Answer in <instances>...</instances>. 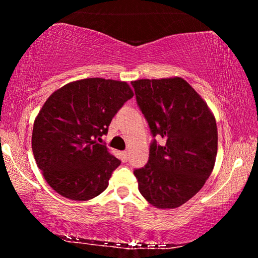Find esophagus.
I'll return each mask as SVG.
<instances>
[{
    "label": "esophagus",
    "mask_w": 258,
    "mask_h": 258,
    "mask_svg": "<svg viewBox=\"0 0 258 258\" xmlns=\"http://www.w3.org/2000/svg\"><path fill=\"white\" fill-rule=\"evenodd\" d=\"M123 158L124 160L128 159V151H123Z\"/></svg>",
    "instance_id": "1"
}]
</instances>
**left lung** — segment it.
I'll list each match as a JSON object with an SVG mask.
<instances>
[{
	"instance_id": "8db88e82",
	"label": "left lung",
	"mask_w": 258,
	"mask_h": 258,
	"mask_svg": "<svg viewBox=\"0 0 258 258\" xmlns=\"http://www.w3.org/2000/svg\"><path fill=\"white\" fill-rule=\"evenodd\" d=\"M131 84L154 138L148 163L134 169L140 194L157 208L180 207L202 189L215 165V118L181 77ZM156 136L163 138V145Z\"/></svg>"
}]
</instances>
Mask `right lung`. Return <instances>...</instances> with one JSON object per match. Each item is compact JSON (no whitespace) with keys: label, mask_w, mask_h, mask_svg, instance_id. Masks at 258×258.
Masks as SVG:
<instances>
[{"label":"right lung","mask_w":258,"mask_h":258,"mask_svg":"<svg viewBox=\"0 0 258 258\" xmlns=\"http://www.w3.org/2000/svg\"><path fill=\"white\" fill-rule=\"evenodd\" d=\"M133 92L126 82L85 78L46 100L35 119L32 148L49 185L63 197L89 200L107 189L120 160L98 143Z\"/></svg>","instance_id":"right-lung-1"}]
</instances>
